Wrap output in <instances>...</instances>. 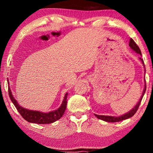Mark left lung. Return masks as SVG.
<instances>
[{"label": "left lung", "mask_w": 153, "mask_h": 153, "mask_svg": "<svg viewBox=\"0 0 153 153\" xmlns=\"http://www.w3.org/2000/svg\"><path fill=\"white\" fill-rule=\"evenodd\" d=\"M129 47H131V50H134V52H137V54H140V55H142L141 51H140V48H139V47L137 46V44L134 42V41L131 38L130 39V40H129ZM140 59L142 61V63H143V65L145 66V64H144L143 59H142V58H140ZM145 91H146V83L145 84V88H144L143 94H142L141 97H140V101H139L138 102H137V104L135 105V106L132 108V109H131L129 112H127V113L124 114H123L122 116H119V117H111V116L98 115V114H94V115L96 116V117H97L98 119H101V120L105 121V122H120V121L125 120V119H127L131 118V117H133V116L134 115V114L136 113L137 111L139 106H140V103H141L142 99H143V98L144 94H145Z\"/></svg>", "instance_id": "1"}]
</instances>
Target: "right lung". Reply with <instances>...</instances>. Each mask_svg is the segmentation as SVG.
<instances>
[{
    "label": "right lung",
    "mask_w": 153,
    "mask_h": 153,
    "mask_svg": "<svg viewBox=\"0 0 153 153\" xmlns=\"http://www.w3.org/2000/svg\"><path fill=\"white\" fill-rule=\"evenodd\" d=\"M7 81H8V79L7 80ZM8 83L9 85V82ZM8 94H9V97L11 100L12 103L14 104L19 114L22 115V117L26 121L30 123H35V124H51V123H53L60 119L64 114L65 111L66 109L68 93H66L65 95L64 99H63L61 106L57 109L52 111L47 112V113H44V112L39 111L26 109V108L21 106L13 96L9 85H8Z\"/></svg>",
    "instance_id": "1"
}]
</instances>
